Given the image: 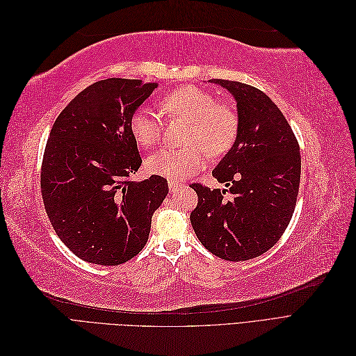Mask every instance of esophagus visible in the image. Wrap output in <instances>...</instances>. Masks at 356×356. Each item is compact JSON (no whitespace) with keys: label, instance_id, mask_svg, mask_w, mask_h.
<instances>
[{"label":"esophagus","instance_id":"34e87169","mask_svg":"<svg viewBox=\"0 0 356 356\" xmlns=\"http://www.w3.org/2000/svg\"><path fill=\"white\" fill-rule=\"evenodd\" d=\"M168 186H169V190H170V191H177V190H178V187L181 186V182H179V181H177V179H169Z\"/></svg>","mask_w":356,"mask_h":356}]
</instances>
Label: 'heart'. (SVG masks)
<instances>
[{"mask_svg":"<svg viewBox=\"0 0 356 356\" xmlns=\"http://www.w3.org/2000/svg\"><path fill=\"white\" fill-rule=\"evenodd\" d=\"M165 117H181L188 122L182 148H161L148 156L149 174L181 179L195 175L204 157H218L233 147L239 132V115L230 105L218 102L212 93L195 86H182L160 99ZM129 129L138 145L154 147L163 134L161 115L149 106H139L131 115Z\"/></svg>","mask_w":356,"mask_h":356,"instance_id":"obj_1","label":"heart"}]
</instances>
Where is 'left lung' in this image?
I'll return each mask as SVG.
<instances>
[{"instance_id":"8db88e82","label":"left lung","mask_w":356,"mask_h":356,"mask_svg":"<svg viewBox=\"0 0 356 356\" xmlns=\"http://www.w3.org/2000/svg\"><path fill=\"white\" fill-rule=\"evenodd\" d=\"M238 102V138L212 175L225 190L193 182L197 207L190 221L209 252L227 261L251 260L281 239L293 218L301 174L297 138L268 96L254 86L213 79Z\"/></svg>"}]
</instances>
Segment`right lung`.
<instances>
[{
	"label": "right lung",
	"mask_w": 356,
	"mask_h": 356,
	"mask_svg": "<svg viewBox=\"0 0 356 356\" xmlns=\"http://www.w3.org/2000/svg\"><path fill=\"white\" fill-rule=\"evenodd\" d=\"M157 88L143 80L90 84L53 124L41 163V196L59 239L81 260L118 266L145 246L168 181H131L139 156L129 120Z\"/></svg>",
	"instance_id": "add662e5"
}]
</instances>
